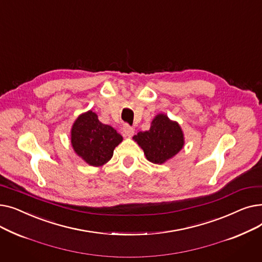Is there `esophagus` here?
<instances>
[{
    "instance_id": "34e87169",
    "label": "esophagus",
    "mask_w": 262,
    "mask_h": 262,
    "mask_svg": "<svg viewBox=\"0 0 262 262\" xmlns=\"http://www.w3.org/2000/svg\"><path fill=\"white\" fill-rule=\"evenodd\" d=\"M134 133H135V130H134V128L133 127H130L129 125H124L123 126V135L124 136H126V137H132L133 135H134Z\"/></svg>"
}]
</instances>
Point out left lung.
Listing matches in <instances>:
<instances>
[{
  "mask_svg": "<svg viewBox=\"0 0 262 262\" xmlns=\"http://www.w3.org/2000/svg\"><path fill=\"white\" fill-rule=\"evenodd\" d=\"M133 139L143 149L146 159L156 164L173 158L185 145L181 125L164 114L156 115L149 129L139 132Z\"/></svg>",
  "mask_w": 262,
  "mask_h": 262,
  "instance_id": "obj_1",
  "label": "left lung"
}]
</instances>
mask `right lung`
<instances>
[{
	"mask_svg": "<svg viewBox=\"0 0 262 262\" xmlns=\"http://www.w3.org/2000/svg\"><path fill=\"white\" fill-rule=\"evenodd\" d=\"M122 140V136L114 127L100 122L92 110L80 114L71 128V144L75 154L91 167L106 164Z\"/></svg>",
	"mask_w": 262,
	"mask_h": 262,
	"instance_id": "add662e5",
	"label": "right lung"
}]
</instances>
